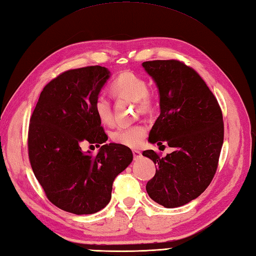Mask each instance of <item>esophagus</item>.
Listing matches in <instances>:
<instances>
[{
    "label": "esophagus",
    "mask_w": 256,
    "mask_h": 256,
    "mask_svg": "<svg viewBox=\"0 0 256 256\" xmlns=\"http://www.w3.org/2000/svg\"><path fill=\"white\" fill-rule=\"evenodd\" d=\"M132 153H134V158H141V152L139 150H132Z\"/></svg>",
    "instance_id": "obj_1"
}]
</instances>
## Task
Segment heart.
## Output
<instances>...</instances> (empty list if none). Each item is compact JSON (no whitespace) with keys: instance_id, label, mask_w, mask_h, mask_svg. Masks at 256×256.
I'll use <instances>...</instances> for the list:
<instances>
[{"instance_id":"b5f03b06","label":"heart","mask_w":256,"mask_h":256,"mask_svg":"<svg viewBox=\"0 0 256 256\" xmlns=\"http://www.w3.org/2000/svg\"><path fill=\"white\" fill-rule=\"evenodd\" d=\"M112 92L117 98H127L136 102L141 112H149L156 105V100L149 90L148 83L132 72H122L112 84ZM94 110L100 120L103 124H110L112 119V103L104 94H100L94 102ZM146 136V128L141 124L122 126L112 132V139L119 144L127 146H138Z\"/></svg>"}]
</instances>
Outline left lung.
Wrapping results in <instances>:
<instances>
[{
    "instance_id": "1",
    "label": "left lung",
    "mask_w": 256,
    "mask_h": 256,
    "mask_svg": "<svg viewBox=\"0 0 256 256\" xmlns=\"http://www.w3.org/2000/svg\"><path fill=\"white\" fill-rule=\"evenodd\" d=\"M142 66L160 96V116L149 142H166L174 149L164 158L153 150L142 152L156 168L146 190L166 208L180 207L200 196L214 178L224 144L222 112L205 81L183 62L154 60Z\"/></svg>"
}]
</instances>
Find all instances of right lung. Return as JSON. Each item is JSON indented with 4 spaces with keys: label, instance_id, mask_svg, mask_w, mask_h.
<instances>
[{
    "label": "right lung",
    "instance_id": "obj_1",
    "mask_svg": "<svg viewBox=\"0 0 256 256\" xmlns=\"http://www.w3.org/2000/svg\"><path fill=\"white\" fill-rule=\"evenodd\" d=\"M110 76L107 68L69 70L44 88L32 112L28 156L48 200L64 212L90 214L106 207L112 182L132 162V152L119 144H104L98 154L83 152V142H106L94 110L95 98Z\"/></svg>",
    "mask_w": 256,
    "mask_h": 256
}]
</instances>
